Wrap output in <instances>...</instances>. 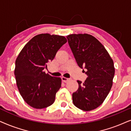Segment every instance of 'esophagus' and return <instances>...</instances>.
Segmentation results:
<instances>
[{"label":"esophagus","instance_id":"obj_1","mask_svg":"<svg viewBox=\"0 0 131 131\" xmlns=\"http://www.w3.org/2000/svg\"><path fill=\"white\" fill-rule=\"evenodd\" d=\"M62 80L64 83H67V82H68L69 80H70V78H66V77H62Z\"/></svg>","mask_w":131,"mask_h":131}]
</instances>
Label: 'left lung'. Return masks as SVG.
I'll return each instance as SVG.
<instances>
[{"instance_id": "1", "label": "left lung", "mask_w": 131, "mask_h": 131, "mask_svg": "<svg viewBox=\"0 0 131 131\" xmlns=\"http://www.w3.org/2000/svg\"><path fill=\"white\" fill-rule=\"evenodd\" d=\"M78 67L86 69L84 83L77 81L78 89L72 94L74 105L83 111H90L101 105L113 85L114 63L104 45L88 34L67 36Z\"/></svg>"}]
</instances>
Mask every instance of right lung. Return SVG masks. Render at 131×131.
Returning a JSON list of instances; mask_svg holds the SVG:
<instances>
[{
    "instance_id": "obj_1",
    "label": "right lung",
    "mask_w": 131,
    "mask_h": 131,
    "mask_svg": "<svg viewBox=\"0 0 131 131\" xmlns=\"http://www.w3.org/2000/svg\"><path fill=\"white\" fill-rule=\"evenodd\" d=\"M67 42L64 36L40 34L25 45L15 60L14 74L18 90L24 101L36 109L49 107L55 101L62 80L45 74L47 63Z\"/></svg>"
}]
</instances>
